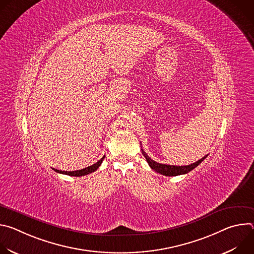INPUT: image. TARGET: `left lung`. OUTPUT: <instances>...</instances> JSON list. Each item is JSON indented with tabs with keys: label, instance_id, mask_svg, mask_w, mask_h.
<instances>
[{
	"label": "left lung",
	"instance_id": "1",
	"mask_svg": "<svg viewBox=\"0 0 254 254\" xmlns=\"http://www.w3.org/2000/svg\"><path fill=\"white\" fill-rule=\"evenodd\" d=\"M141 153H142L143 157L146 158L149 166L154 171H156L159 174L165 175V176H178V175L187 174L190 171H192L193 169H195L199 164H201L207 157V156H205L202 159H200L199 161H197V162H195L191 165H188V166H172V165H165V164H160V163L155 162L154 160H152L146 153L142 151V149H141Z\"/></svg>",
	"mask_w": 254,
	"mask_h": 254
}]
</instances>
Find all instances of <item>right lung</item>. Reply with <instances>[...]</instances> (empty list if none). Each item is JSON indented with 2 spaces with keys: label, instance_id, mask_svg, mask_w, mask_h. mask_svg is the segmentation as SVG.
Segmentation results:
<instances>
[{
  "label": "right lung",
  "instance_id": "obj_1",
  "mask_svg": "<svg viewBox=\"0 0 254 254\" xmlns=\"http://www.w3.org/2000/svg\"><path fill=\"white\" fill-rule=\"evenodd\" d=\"M104 157L105 156H103L98 162H96L95 164H93L92 166H89V167H87V168H85V169H82V170H78V171H72V172H67V171H60V170H57V169H53L55 172H57V173H59V174H64V175H68V176H73V177H80V176H85V175H87V174H90V173H92V172H94V171H96L98 168H99V166L101 165V163H102V161H103V159H104Z\"/></svg>",
  "mask_w": 254,
  "mask_h": 254
}]
</instances>
